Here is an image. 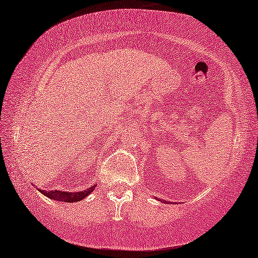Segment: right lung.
<instances>
[{
  "label": "right lung",
  "mask_w": 258,
  "mask_h": 258,
  "mask_svg": "<svg viewBox=\"0 0 258 258\" xmlns=\"http://www.w3.org/2000/svg\"><path fill=\"white\" fill-rule=\"evenodd\" d=\"M94 188H96V185H93V187L91 188H86L84 190H82V191H76V192H69V191H64V190H63V191L62 190H50V191H47V190H42V189L41 190L38 189V190L42 194V195L50 198V200L64 202V203H75V202L84 200L86 196H89L90 194L93 191Z\"/></svg>",
  "instance_id": "right-lung-1"
}]
</instances>
